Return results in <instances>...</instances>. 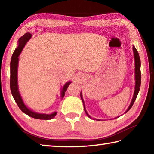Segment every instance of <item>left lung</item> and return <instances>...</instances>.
<instances>
[{"instance_id":"1","label":"left lung","mask_w":154,"mask_h":154,"mask_svg":"<svg viewBox=\"0 0 154 154\" xmlns=\"http://www.w3.org/2000/svg\"><path fill=\"white\" fill-rule=\"evenodd\" d=\"M133 52H134V60H135V80H136V82H135V83H136V84H135L134 94L133 98H132V102H131V103H130L129 107H128V109H127V111H126V113H127V112L130 110V108H131L132 106V105H133V104L134 103L135 100H136V98L137 97V95H138V94H139V90H140V81H141V74H140V60L139 53H138V51H137V50L136 49V48H135L134 46H133ZM81 98H82V100L83 101V106H84V110H85V113H86L88 115V116L90 118L91 117L89 116V115L88 114L86 111H85L84 103H83V98H82V94H81Z\"/></svg>"}]
</instances>
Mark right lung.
I'll return each mask as SVG.
<instances>
[{
  "mask_svg": "<svg viewBox=\"0 0 154 154\" xmlns=\"http://www.w3.org/2000/svg\"><path fill=\"white\" fill-rule=\"evenodd\" d=\"M31 37V34L29 32L26 33L25 35L22 36L20 39L18 43H19V45L17 48L15 49L14 54H13L11 57V64H10V68H11V75H10V88H11V92L12 94L13 97H14V100L16 102L17 105L19 106V108L21 109V111L24 112L28 116L30 117H32L33 118L38 119H51L54 118L56 116V112L51 114H41V113H37L35 112H33L30 109H28L26 105L24 104L22 101V99L21 98L19 90H18L17 87V64H18V56L22 51L23 48L25 46L26 43L27 41L30 39ZM71 82H68L64 85L63 88H62V98L64 97L65 92H66L68 87L70 85Z\"/></svg>",
  "mask_w": 154,
  "mask_h": 154,
  "instance_id": "obj_1",
  "label": "right lung"
}]
</instances>
